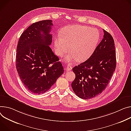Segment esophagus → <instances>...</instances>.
I'll list each match as a JSON object with an SVG mask.
<instances>
[{"label":"esophagus","instance_id":"34e87169","mask_svg":"<svg viewBox=\"0 0 131 131\" xmlns=\"http://www.w3.org/2000/svg\"><path fill=\"white\" fill-rule=\"evenodd\" d=\"M72 66H71L70 65H68L67 66L66 68V70L67 71H69V70H72Z\"/></svg>","mask_w":131,"mask_h":131}]
</instances>
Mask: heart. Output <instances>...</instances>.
I'll use <instances>...</instances> for the list:
<instances>
[{
    "label": "heart",
    "mask_w": 131,
    "mask_h": 131,
    "mask_svg": "<svg viewBox=\"0 0 131 131\" xmlns=\"http://www.w3.org/2000/svg\"><path fill=\"white\" fill-rule=\"evenodd\" d=\"M61 34L55 38V52L58 55L62 56L69 47L71 50L65 56V60L69 63L77 59L81 62L89 58L96 49L100 38L97 29L81 25L67 26L61 30Z\"/></svg>",
    "instance_id": "b5f03b06"
}]
</instances>
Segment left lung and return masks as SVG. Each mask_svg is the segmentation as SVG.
Masks as SVG:
<instances>
[{
  "mask_svg": "<svg viewBox=\"0 0 131 131\" xmlns=\"http://www.w3.org/2000/svg\"><path fill=\"white\" fill-rule=\"evenodd\" d=\"M103 38L91 56L73 68L76 75L72 83L75 93L80 98L97 96L106 88L116 67V53L112 35L103 30Z\"/></svg>",
  "mask_w": 131,
  "mask_h": 131,
  "instance_id": "8db88e82",
  "label": "left lung"
}]
</instances>
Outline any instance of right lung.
I'll return each mask as SVG.
<instances>
[{"mask_svg":"<svg viewBox=\"0 0 131 131\" xmlns=\"http://www.w3.org/2000/svg\"><path fill=\"white\" fill-rule=\"evenodd\" d=\"M52 21L45 20L29 26L20 37L16 65L20 78L25 87L34 94L50 89L64 73V68L50 45Z\"/></svg>","mask_w":131,"mask_h":131,"instance_id":"obj_1","label":"right lung"}]
</instances>
